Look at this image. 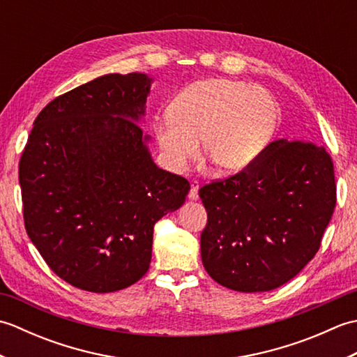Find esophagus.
Returning a JSON list of instances; mask_svg holds the SVG:
<instances>
[{
  "label": "esophagus",
  "mask_w": 357,
  "mask_h": 357,
  "mask_svg": "<svg viewBox=\"0 0 357 357\" xmlns=\"http://www.w3.org/2000/svg\"><path fill=\"white\" fill-rule=\"evenodd\" d=\"M198 190H199V184L196 183V181H193L192 187H190V192H188V199H190V201H196V199H198V198H199Z\"/></svg>",
  "instance_id": "esophagus-1"
}]
</instances>
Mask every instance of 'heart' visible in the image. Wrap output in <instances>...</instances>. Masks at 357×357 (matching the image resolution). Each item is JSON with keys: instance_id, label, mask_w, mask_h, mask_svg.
I'll return each mask as SVG.
<instances>
[{"instance_id": "obj_1", "label": "heart", "mask_w": 357, "mask_h": 357, "mask_svg": "<svg viewBox=\"0 0 357 357\" xmlns=\"http://www.w3.org/2000/svg\"><path fill=\"white\" fill-rule=\"evenodd\" d=\"M276 102L267 90L229 78L192 82L155 123L165 162L183 172L199 153L218 173H236L252 164L276 127Z\"/></svg>"}]
</instances>
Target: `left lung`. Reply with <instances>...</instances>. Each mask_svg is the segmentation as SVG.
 <instances>
[{"label": "left lung", "instance_id": "left-lung-1", "mask_svg": "<svg viewBox=\"0 0 357 357\" xmlns=\"http://www.w3.org/2000/svg\"><path fill=\"white\" fill-rule=\"evenodd\" d=\"M207 210L204 268L230 290L270 291L313 259L336 207L324 147L273 141L244 170L199 188Z\"/></svg>", "mask_w": 357, "mask_h": 357}]
</instances>
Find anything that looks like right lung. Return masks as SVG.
<instances>
[{
    "label": "right lung",
    "instance_id": "1",
    "mask_svg": "<svg viewBox=\"0 0 357 357\" xmlns=\"http://www.w3.org/2000/svg\"><path fill=\"white\" fill-rule=\"evenodd\" d=\"M151 78L110 73L50 101L20 159L30 241L56 276L93 293L146 275L153 227L178 210L188 181L153 162L138 124Z\"/></svg>",
    "mask_w": 357,
    "mask_h": 357
}]
</instances>
